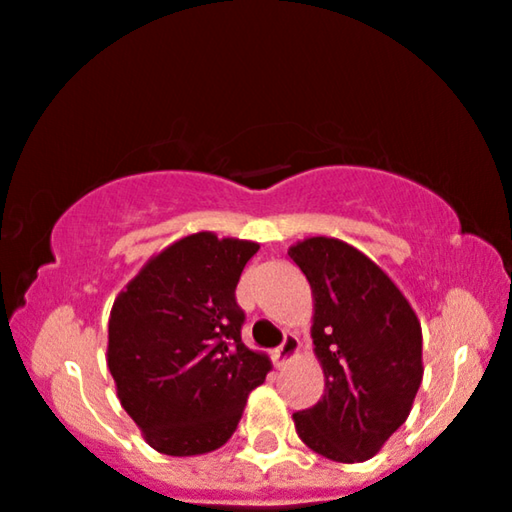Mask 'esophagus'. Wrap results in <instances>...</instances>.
<instances>
[{"mask_svg":"<svg viewBox=\"0 0 512 512\" xmlns=\"http://www.w3.org/2000/svg\"><path fill=\"white\" fill-rule=\"evenodd\" d=\"M297 349H300V340H297L293 333H286V338H283L281 345H278V347L274 349V361H276V366L288 364V361L293 359L295 354H297Z\"/></svg>","mask_w":512,"mask_h":512,"instance_id":"obj_1","label":"esophagus"}]
</instances>
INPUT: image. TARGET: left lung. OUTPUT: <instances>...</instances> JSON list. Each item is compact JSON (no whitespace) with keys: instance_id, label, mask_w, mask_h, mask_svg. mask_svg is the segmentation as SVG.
Here are the masks:
<instances>
[{"instance_id":"obj_1","label":"left lung","mask_w":512,"mask_h":512,"mask_svg":"<svg viewBox=\"0 0 512 512\" xmlns=\"http://www.w3.org/2000/svg\"><path fill=\"white\" fill-rule=\"evenodd\" d=\"M288 255L312 286L326 375L321 401L293 413L297 435L331 461H366L409 418L423 380L416 312L378 264L338 238H307Z\"/></svg>"}]
</instances>
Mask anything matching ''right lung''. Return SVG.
Listing matches in <instances>:
<instances>
[{
  "mask_svg": "<svg viewBox=\"0 0 512 512\" xmlns=\"http://www.w3.org/2000/svg\"><path fill=\"white\" fill-rule=\"evenodd\" d=\"M260 245L186 236L155 255L118 295L108 321V368L122 409L167 456L229 442L269 359L243 345L238 278Z\"/></svg>",
  "mask_w": 512,
  "mask_h": 512,
  "instance_id": "obj_1",
  "label": "right lung"
}]
</instances>
